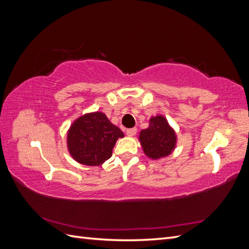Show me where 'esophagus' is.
Here are the masks:
<instances>
[{
  "instance_id": "34e87169",
  "label": "esophagus",
  "mask_w": 249,
  "mask_h": 249,
  "mask_svg": "<svg viewBox=\"0 0 249 249\" xmlns=\"http://www.w3.org/2000/svg\"><path fill=\"white\" fill-rule=\"evenodd\" d=\"M136 132H137L136 127H132V129H127L126 130V135H127V136L132 137V136H134L135 134H136Z\"/></svg>"
}]
</instances>
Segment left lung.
Instances as JSON below:
<instances>
[{
  "instance_id": "1",
  "label": "left lung",
  "mask_w": 249,
  "mask_h": 249,
  "mask_svg": "<svg viewBox=\"0 0 249 249\" xmlns=\"http://www.w3.org/2000/svg\"><path fill=\"white\" fill-rule=\"evenodd\" d=\"M138 140L147 158L160 160L172 154L177 146L178 136L167 118L158 114L149 118L148 126L139 133Z\"/></svg>"
}]
</instances>
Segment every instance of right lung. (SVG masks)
Returning <instances> with one entry per match:
<instances>
[{
  "label": "right lung",
  "instance_id": "obj_1",
  "mask_svg": "<svg viewBox=\"0 0 249 249\" xmlns=\"http://www.w3.org/2000/svg\"><path fill=\"white\" fill-rule=\"evenodd\" d=\"M66 135L72 159L87 166H100L110 159L116 141L124 137L101 111L85 113L74 119Z\"/></svg>",
  "mask_w": 249,
  "mask_h": 249
}]
</instances>
